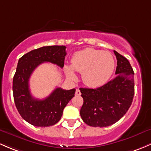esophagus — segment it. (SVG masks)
<instances>
[{"instance_id":"34e87169","label":"esophagus","mask_w":151,"mask_h":151,"mask_svg":"<svg viewBox=\"0 0 151 151\" xmlns=\"http://www.w3.org/2000/svg\"><path fill=\"white\" fill-rule=\"evenodd\" d=\"M76 95H78V96H79V95H81V91L79 90V88H77V89H76Z\"/></svg>"}]
</instances>
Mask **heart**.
I'll return each instance as SVG.
<instances>
[{
    "label": "heart",
    "instance_id": "b5f03b06",
    "mask_svg": "<svg viewBox=\"0 0 151 151\" xmlns=\"http://www.w3.org/2000/svg\"><path fill=\"white\" fill-rule=\"evenodd\" d=\"M72 66L67 65L65 70L70 78H75L74 70L82 73V79L90 87H99L108 82L115 69V60L108 52L86 48L75 53Z\"/></svg>",
    "mask_w": 151,
    "mask_h": 151
}]
</instances>
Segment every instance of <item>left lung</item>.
<instances>
[{
    "label": "left lung",
    "instance_id": "1",
    "mask_svg": "<svg viewBox=\"0 0 151 151\" xmlns=\"http://www.w3.org/2000/svg\"><path fill=\"white\" fill-rule=\"evenodd\" d=\"M116 76L97 88H80L83 104L80 114L87 125L106 127L117 122L130 108L134 94V71L126 57L116 51Z\"/></svg>",
    "mask_w": 151,
    "mask_h": 151
}]
</instances>
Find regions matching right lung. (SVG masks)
<instances>
[{
  "label": "right lung",
  "instance_id": "1",
  "mask_svg": "<svg viewBox=\"0 0 151 151\" xmlns=\"http://www.w3.org/2000/svg\"><path fill=\"white\" fill-rule=\"evenodd\" d=\"M65 46H43L23 55L19 60L13 78L15 105L24 120L35 127L54 125L61 119L63 110L74 97L76 88H56L43 99L31 95L29 80L35 68L43 63H51L63 68L67 53Z\"/></svg>",
  "mask_w": 151,
  "mask_h": 151
}]
</instances>
